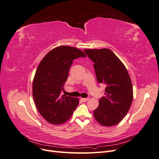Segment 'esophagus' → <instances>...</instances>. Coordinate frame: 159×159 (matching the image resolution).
Returning a JSON list of instances; mask_svg holds the SVG:
<instances>
[{
    "label": "esophagus",
    "instance_id": "obj_1",
    "mask_svg": "<svg viewBox=\"0 0 159 159\" xmlns=\"http://www.w3.org/2000/svg\"><path fill=\"white\" fill-rule=\"evenodd\" d=\"M89 99V98H81V100L83 102H86Z\"/></svg>",
    "mask_w": 159,
    "mask_h": 159
}]
</instances>
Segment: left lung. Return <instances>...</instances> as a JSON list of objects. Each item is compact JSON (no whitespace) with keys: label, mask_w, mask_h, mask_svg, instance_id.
<instances>
[{"label":"left lung","mask_w":159,"mask_h":159,"mask_svg":"<svg viewBox=\"0 0 159 159\" xmlns=\"http://www.w3.org/2000/svg\"><path fill=\"white\" fill-rule=\"evenodd\" d=\"M84 52L94 62L98 81L106 86L105 96L99 101L94 117L103 126L115 125L125 117L132 103L133 85L128 71L109 49H85Z\"/></svg>","instance_id":"obj_1"}]
</instances>
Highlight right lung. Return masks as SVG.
Wrapping results in <instances>:
<instances>
[{"label":"right lung","mask_w":159,"mask_h":159,"mask_svg":"<svg viewBox=\"0 0 159 159\" xmlns=\"http://www.w3.org/2000/svg\"><path fill=\"white\" fill-rule=\"evenodd\" d=\"M86 57L74 47L61 46L50 50L38 66L32 95L38 112L51 124L60 125L71 117L79 104L76 98L61 95L73 60Z\"/></svg>","instance_id":"add662e5"}]
</instances>
